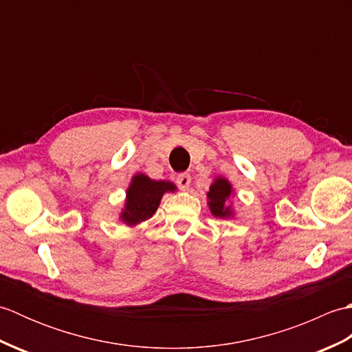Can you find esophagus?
<instances>
[{
	"label": "esophagus",
	"instance_id": "obj_1",
	"mask_svg": "<svg viewBox=\"0 0 352 352\" xmlns=\"http://www.w3.org/2000/svg\"><path fill=\"white\" fill-rule=\"evenodd\" d=\"M190 175L188 174V172H182V174H178L177 175V184L180 186V188L183 189V190H186L190 186Z\"/></svg>",
	"mask_w": 352,
	"mask_h": 352
}]
</instances>
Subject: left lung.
<instances>
[{
  "label": "left lung",
  "instance_id": "left-lung-1",
  "mask_svg": "<svg viewBox=\"0 0 352 352\" xmlns=\"http://www.w3.org/2000/svg\"><path fill=\"white\" fill-rule=\"evenodd\" d=\"M233 186L226 177H216L207 192V204L214 218H233L234 210L230 204V198L233 197Z\"/></svg>",
  "mask_w": 352,
  "mask_h": 352
}]
</instances>
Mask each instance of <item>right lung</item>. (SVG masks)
<instances>
[{"instance_id": "1", "label": "right lung", "mask_w": 352, "mask_h": 352, "mask_svg": "<svg viewBox=\"0 0 352 352\" xmlns=\"http://www.w3.org/2000/svg\"><path fill=\"white\" fill-rule=\"evenodd\" d=\"M177 186L164 180H151L145 174L133 175L125 192V204L119 219L125 226L136 227L138 223L151 218L160 206L164 193L175 192Z\"/></svg>"}]
</instances>
